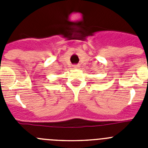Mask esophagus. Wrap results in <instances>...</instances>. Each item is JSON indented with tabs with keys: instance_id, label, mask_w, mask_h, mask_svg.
Wrapping results in <instances>:
<instances>
[{
	"instance_id": "esophagus-1",
	"label": "esophagus",
	"mask_w": 148,
	"mask_h": 148,
	"mask_svg": "<svg viewBox=\"0 0 148 148\" xmlns=\"http://www.w3.org/2000/svg\"><path fill=\"white\" fill-rule=\"evenodd\" d=\"M79 67H80V66H79V65H78V64L73 65V68H74V69H78Z\"/></svg>"
}]
</instances>
